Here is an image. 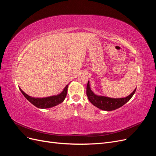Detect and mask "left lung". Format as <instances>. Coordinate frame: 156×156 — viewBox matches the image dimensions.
<instances>
[{
	"instance_id": "1",
	"label": "left lung",
	"mask_w": 156,
	"mask_h": 156,
	"mask_svg": "<svg viewBox=\"0 0 156 156\" xmlns=\"http://www.w3.org/2000/svg\"><path fill=\"white\" fill-rule=\"evenodd\" d=\"M136 88L130 95L126 98H111L105 96H98L94 94L91 90L88 81L87 86V95L88 100L90 101V102L92 103V105L100 108L101 110L109 111L115 110L116 108H119L122 106H123L133 96V94L135 92Z\"/></svg>"
}]
</instances>
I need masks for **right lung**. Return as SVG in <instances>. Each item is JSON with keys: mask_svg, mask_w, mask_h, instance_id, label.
Wrapping results in <instances>:
<instances>
[{"mask_svg": "<svg viewBox=\"0 0 156 156\" xmlns=\"http://www.w3.org/2000/svg\"><path fill=\"white\" fill-rule=\"evenodd\" d=\"M68 84H67L66 87L64 88L63 91L60 94H58L56 96H49L47 98H32L29 95H27L23 92L22 90L20 88L21 92L23 94L27 100H29L32 104L34 105L37 108H48L55 107L57 105L60 103L63 102L64 99L66 98V96L67 95V92H68Z\"/></svg>", "mask_w": 156, "mask_h": 156, "instance_id": "right-lung-1", "label": "right lung"}]
</instances>
